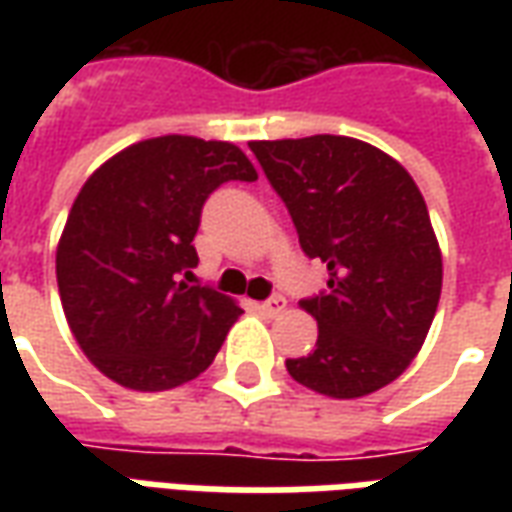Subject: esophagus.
Wrapping results in <instances>:
<instances>
[{"label":"esophagus","instance_id":"34e87169","mask_svg":"<svg viewBox=\"0 0 512 512\" xmlns=\"http://www.w3.org/2000/svg\"><path fill=\"white\" fill-rule=\"evenodd\" d=\"M282 310H285V299L282 296H268L266 301H260V312L263 315H279Z\"/></svg>","mask_w":512,"mask_h":512}]
</instances>
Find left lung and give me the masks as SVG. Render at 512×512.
I'll list each match as a JSON object with an SVG mask.
<instances>
[{"label":"left lung","instance_id":"1","mask_svg":"<svg viewBox=\"0 0 512 512\" xmlns=\"http://www.w3.org/2000/svg\"><path fill=\"white\" fill-rule=\"evenodd\" d=\"M249 150L285 202L301 252L329 271L326 288L301 301L318 321V343L288 359V373L340 400L376 392L411 365L439 307L441 252L417 183L351 136Z\"/></svg>","mask_w":512,"mask_h":512}]
</instances>
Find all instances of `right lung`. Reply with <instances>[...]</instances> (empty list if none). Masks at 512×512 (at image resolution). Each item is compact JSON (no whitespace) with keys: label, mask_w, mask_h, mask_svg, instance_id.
<instances>
[{"label":"right lung","mask_w":512,"mask_h":512,"mask_svg":"<svg viewBox=\"0 0 512 512\" xmlns=\"http://www.w3.org/2000/svg\"><path fill=\"white\" fill-rule=\"evenodd\" d=\"M227 180H257L230 142L156 136L95 169L68 213L57 285L68 326L104 376L139 392L197 378L241 307L189 285L202 205Z\"/></svg>","instance_id":"1"}]
</instances>
